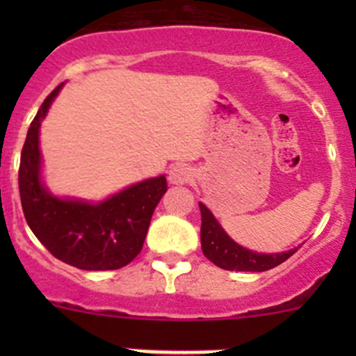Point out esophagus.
Instances as JSON below:
<instances>
[{
  "label": "esophagus",
  "instance_id": "esophagus-1",
  "mask_svg": "<svg viewBox=\"0 0 356 356\" xmlns=\"http://www.w3.org/2000/svg\"><path fill=\"white\" fill-rule=\"evenodd\" d=\"M193 179V170L189 165L186 163H175L172 165L168 170V181L170 184H186Z\"/></svg>",
  "mask_w": 356,
  "mask_h": 356
}]
</instances>
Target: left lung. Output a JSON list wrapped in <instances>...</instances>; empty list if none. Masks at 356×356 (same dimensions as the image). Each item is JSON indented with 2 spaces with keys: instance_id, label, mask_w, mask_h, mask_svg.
Returning <instances> with one entry per match:
<instances>
[{
  "instance_id": "1",
  "label": "left lung",
  "mask_w": 356,
  "mask_h": 356,
  "mask_svg": "<svg viewBox=\"0 0 356 356\" xmlns=\"http://www.w3.org/2000/svg\"><path fill=\"white\" fill-rule=\"evenodd\" d=\"M201 211V250L210 261L224 270L239 272H264L277 267L286 261L291 254L296 253L298 248L284 253H254L232 241L227 232L220 227L217 218L210 210L200 203Z\"/></svg>"
}]
</instances>
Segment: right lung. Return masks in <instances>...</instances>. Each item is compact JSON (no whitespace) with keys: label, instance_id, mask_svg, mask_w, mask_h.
Segmentation results:
<instances>
[{"label":"right lung","instance_id":"obj_1","mask_svg":"<svg viewBox=\"0 0 356 356\" xmlns=\"http://www.w3.org/2000/svg\"><path fill=\"white\" fill-rule=\"evenodd\" d=\"M60 88L44 99L24 143L19 189L25 220L58 260L82 270H117L143 250L153 211L167 191V179H146L99 203L53 196L41 182L39 127Z\"/></svg>","mask_w":356,"mask_h":356}]
</instances>
